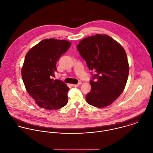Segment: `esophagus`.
<instances>
[{
	"mask_svg": "<svg viewBox=\"0 0 153 153\" xmlns=\"http://www.w3.org/2000/svg\"><path fill=\"white\" fill-rule=\"evenodd\" d=\"M81 84V82H79L78 84H72V86L73 87H78L79 85H80Z\"/></svg>",
	"mask_w": 153,
	"mask_h": 153,
	"instance_id": "obj_1",
	"label": "esophagus"
}]
</instances>
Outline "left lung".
Here are the masks:
<instances>
[{
	"label": "left lung",
	"instance_id": "1",
	"mask_svg": "<svg viewBox=\"0 0 153 153\" xmlns=\"http://www.w3.org/2000/svg\"><path fill=\"white\" fill-rule=\"evenodd\" d=\"M76 48L91 71L87 103L99 108L111 105L122 93L127 81L129 67L125 50L106 35L87 37Z\"/></svg>",
	"mask_w": 153,
	"mask_h": 153
}]
</instances>
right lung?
<instances>
[{"label": "right lung", "mask_w": 153, "mask_h": 153, "mask_svg": "<svg viewBox=\"0 0 153 153\" xmlns=\"http://www.w3.org/2000/svg\"><path fill=\"white\" fill-rule=\"evenodd\" d=\"M71 44L65 40L44 39L27 53L22 76L28 93L41 108L51 110L65 106L69 88L62 81L53 79L56 63Z\"/></svg>", "instance_id": "add662e5"}]
</instances>
